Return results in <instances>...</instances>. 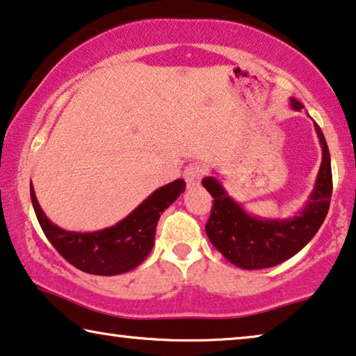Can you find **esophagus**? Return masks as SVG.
I'll list each match as a JSON object with an SVG mask.
<instances>
[{
  "label": "esophagus",
  "instance_id": "1",
  "mask_svg": "<svg viewBox=\"0 0 356 356\" xmlns=\"http://www.w3.org/2000/svg\"><path fill=\"white\" fill-rule=\"evenodd\" d=\"M184 179L188 187H198L201 184V179H203V168H201V164L198 163L188 164L184 171Z\"/></svg>",
  "mask_w": 356,
  "mask_h": 356
}]
</instances>
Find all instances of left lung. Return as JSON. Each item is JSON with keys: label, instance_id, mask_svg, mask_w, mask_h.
<instances>
[{"label": "left lung", "instance_id": "obj_1", "mask_svg": "<svg viewBox=\"0 0 356 356\" xmlns=\"http://www.w3.org/2000/svg\"><path fill=\"white\" fill-rule=\"evenodd\" d=\"M291 107L302 110L299 100L291 97ZM323 158L321 166L304 209L289 219H264L243 209L219 180L203 179V187L212 198L206 235L227 261L245 270L275 267L288 261L316 235L326 219L332 195L331 156L320 126L315 123Z\"/></svg>", "mask_w": 356, "mask_h": 356}]
</instances>
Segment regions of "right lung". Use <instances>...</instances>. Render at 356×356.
Masks as SVG:
<instances>
[{
  "label": "right lung",
  "mask_w": 356,
  "mask_h": 356,
  "mask_svg": "<svg viewBox=\"0 0 356 356\" xmlns=\"http://www.w3.org/2000/svg\"><path fill=\"white\" fill-rule=\"evenodd\" d=\"M184 190V179L163 185L118 224L86 233L63 230L52 224L36 200L33 185H30V196L46 238L67 262L81 272L111 277L129 272L145 261L155 245L156 224L161 212L168 209Z\"/></svg>",
  "instance_id": "right-lung-1"
}]
</instances>
